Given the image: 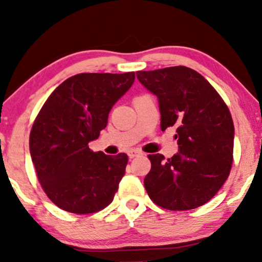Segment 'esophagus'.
I'll use <instances>...</instances> for the list:
<instances>
[{
	"mask_svg": "<svg viewBox=\"0 0 262 262\" xmlns=\"http://www.w3.org/2000/svg\"><path fill=\"white\" fill-rule=\"evenodd\" d=\"M140 154H141V151H139V150H137V149H133V150H130V151H128V155L130 159H133V158H135V156H138Z\"/></svg>",
	"mask_w": 262,
	"mask_h": 262,
	"instance_id": "34e87169",
	"label": "esophagus"
}]
</instances>
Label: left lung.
<instances>
[{"mask_svg": "<svg viewBox=\"0 0 262 262\" xmlns=\"http://www.w3.org/2000/svg\"><path fill=\"white\" fill-rule=\"evenodd\" d=\"M158 96L161 130L175 128L179 152L148 155L144 179L150 200L169 210L203 206L227 181L233 164L234 123L223 98L201 74L186 66L138 71Z\"/></svg>", "mask_w": 262, "mask_h": 262, "instance_id": "obj_1", "label": "left lung"}]
</instances>
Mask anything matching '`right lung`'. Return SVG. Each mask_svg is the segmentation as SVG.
I'll use <instances>...</instances> for the list:
<instances>
[{"instance_id": "add662e5", "label": "right lung", "mask_w": 262, "mask_h": 262, "mask_svg": "<svg viewBox=\"0 0 262 262\" xmlns=\"http://www.w3.org/2000/svg\"><path fill=\"white\" fill-rule=\"evenodd\" d=\"M134 79L133 71L77 74L56 87L39 111L29 150L41 188L59 208L90 214L113 201L128 155L93 152L89 143L107 127L110 111Z\"/></svg>"}]
</instances>
